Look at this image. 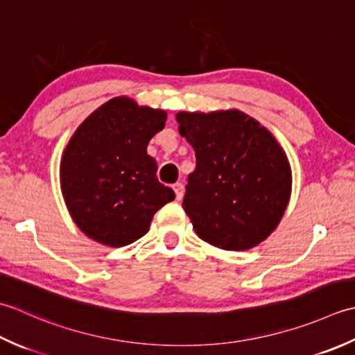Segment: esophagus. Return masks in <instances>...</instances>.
<instances>
[{
  "mask_svg": "<svg viewBox=\"0 0 355 355\" xmlns=\"http://www.w3.org/2000/svg\"><path fill=\"white\" fill-rule=\"evenodd\" d=\"M173 190H175V194H176V199L180 200L184 198V184L182 182H176L175 185H173Z\"/></svg>",
  "mask_w": 355,
  "mask_h": 355,
  "instance_id": "34e87169",
  "label": "esophagus"
}]
</instances>
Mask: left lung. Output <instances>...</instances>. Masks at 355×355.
I'll use <instances>...</instances> for the list:
<instances>
[{"mask_svg": "<svg viewBox=\"0 0 355 355\" xmlns=\"http://www.w3.org/2000/svg\"><path fill=\"white\" fill-rule=\"evenodd\" d=\"M179 133L196 151L182 207L202 241L245 251L277 228L291 198V165L276 137L236 108L179 112Z\"/></svg>", "mask_w": 355, "mask_h": 355, "instance_id": "left-lung-1", "label": "left lung"}]
</instances>
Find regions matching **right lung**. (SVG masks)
<instances>
[{"mask_svg": "<svg viewBox=\"0 0 355 355\" xmlns=\"http://www.w3.org/2000/svg\"><path fill=\"white\" fill-rule=\"evenodd\" d=\"M167 113L118 96L98 107L64 148L60 182L71 219L107 247H125L147 234L153 216L175 199L156 178L147 153Z\"/></svg>", "mask_w": 355, "mask_h": 355, "instance_id": "1", "label": "right lung"}]
</instances>
